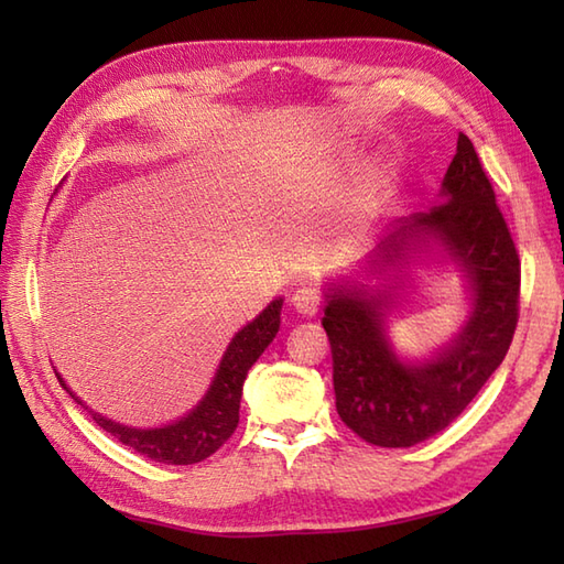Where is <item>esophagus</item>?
I'll return each mask as SVG.
<instances>
[{"mask_svg":"<svg viewBox=\"0 0 564 564\" xmlns=\"http://www.w3.org/2000/svg\"><path fill=\"white\" fill-rule=\"evenodd\" d=\"M291 305L297 310L301 315L313 317L319 313L322 307V293L317 289H310V285H303V289H297L291 297Z\"/></svg>","mask_w":564,"mask_h":564,"instance_id":"1","label":"esophagus"}]
</instances>
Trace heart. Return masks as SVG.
<instances>
[{"instance_id": "obj_1", "label": "heart", "mask_w": 564, "mask_h": 564, "mask_svg": "<svg viewBox=\"0 0 564 564\" xmlns=\"http://www.w3.org/2000/svg\"><path fill=\"white\" fill-rule=\"evenodd\" d=\"M361 213H364V215H368V213H370V203H364V206H361Z\"/></svg>"}]
</instances>
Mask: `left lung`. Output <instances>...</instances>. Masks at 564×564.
<instances>
[{
  "label": "left lung",
  "instance_id": "left-lung-1",
  "mask_svg": "<svg viewBox=\"0 0 564 564\" xmlns=\"http://www.w3.org/2000/svg\"><path fill=\"white\" fill-rule=\"evenodd\" d=\"M443 200L398 220L370 257V269L406 263L429 239L446 249L470 279L473 310L458 337L424 364L400 361L386 339L388 301L366 285L327 293L334 394L341 422L382 448H410L438 434L495 373L519 322L521 261L495 188L467 135H458L441 184Z\"/></svg>",
  "mask_w": 564,
  "mask_h": 564
}]
</instances>
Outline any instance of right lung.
I'll list each match as a JSON object with an SVG mask.
<instances>
[{
	"instance_id": "1",
	"label": "right lung",
	"mask_w": 564,
	"mask_h": 564,
	"mask_svg": "<svg viewBox=\"0 0 564 564\" xmlns=\"http://www.w3.org/2000/svg\"><path fill=\"white\" fill-rule=\"evenodd\" d=\"M281 305L283 301L279 297L257 319H251L247 327L235 334L208 392L178 422L166 424L162 429H130L116 424L97 412H91V419L104 431H109L111 436L121 441L123 446L133 448L140 455H148L154 463L194 465L210 458L235 434L239 424V400H242L245 378L249 368L263 354V349L273 341L275 332H279ZM57 380L69 392V398L82 404V400L75 398V392L65 386V380L59 376Z\"/></svg>"
}]
</instances>
